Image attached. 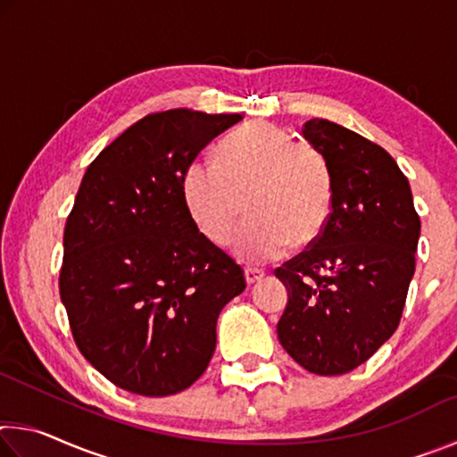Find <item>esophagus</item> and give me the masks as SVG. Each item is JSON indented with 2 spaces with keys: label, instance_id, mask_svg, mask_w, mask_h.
Listing matches in <instances>:
<instances>
[{
  "label": "esophagus",
  "instance_id": "34e87169",
  "mask_svg": "<svg viewBox=\"0 0 457 457\" xmlns=\"http://www.w3.org/2000/svg\"><path fill=\"white\" fill-rule=\"evenodd\" d=\"M264 278V272L258 268H245V282L247 284H256L258 280H262Z\"/></svg>",
  "mask_w": 457,
  "mask_h": 457
}]
</instances>
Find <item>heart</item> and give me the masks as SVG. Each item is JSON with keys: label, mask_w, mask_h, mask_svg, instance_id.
I'll return each mask as SVG.
<instances>
[{"label": "heart", "mask_w": 457, "mask_h": 457, "mask_svg": "<svg viewBox=\"0 0 457 457\" xmlns=\"http://www.w3.org/2000/svg\"><path fill=\"white\" fill-rule=\"evenodd\" d=\"M183 201L201 236L218 247L231 242L247 204L252 221L237 236L236 253L245 264H268L324 234L335 181L319 146L292 141L272 122H252L215 149V167H187Z\"/></svg>", "instance_id": "1"}]
</instances>
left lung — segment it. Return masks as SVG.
I'll list each match as a JSON object with an SVG mask.
<instances>
[{
    "mask_svg": "<svg viewBox=\"0 0 457 457\" xmlns=\"http://www.w3.org/2000/svg\"><path fill=\"white\" fill-rule=\"evenodd\" d=\"M303 135L328 159L335 201L324 234L274 270L288 286L278 338L311 373L345 375L397 330L421 221L383 146L324 119Z\"/></svg>",
    "mask_w": 457,
    "mask_h": 457,
    "instance_id": "obj_1",
    "label": "left lung"
}]
</instances>
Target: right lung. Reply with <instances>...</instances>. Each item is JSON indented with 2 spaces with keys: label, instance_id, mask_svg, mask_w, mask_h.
Masks as SVG:
<instances>
[{
  "label": "right lung",
  "instance_id": "1",
  "mask_svg": "<svg viewBox=\"0 0 457 457\" xmlns=\"http://www.w3.org/2000/svg\"><path fill=\"white\" fill-rule=\"evenodd\" d=\"M237 120L151 112L82 177L64 228L60 298L79 351L120 389L165 397L195 383L221 308L245 288L242 266L199 234L183 201L193 159Z\"/></svg>",
  "mask_w": 457,
  "mask_h": 457
}]
</instances>
